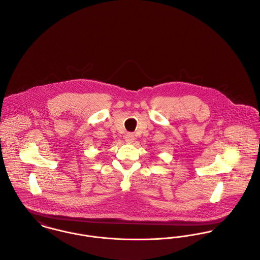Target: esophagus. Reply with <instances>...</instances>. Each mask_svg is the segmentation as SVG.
Here are the masks:
<instances>
[{
	"instance_id": "34e87169",
	"label": "esophagus",
	"mask_w": 260,
	"mask_h": 260,
	"mask_svg": "<svg viewBox=\"0 0 260 260\" xmlns=\"http://www.w3.org/2000/svg\"><path fill=\"white\" fill-rule=\"evenodd\" d=\"M134 139H135V136L134 134L132 133H127L126 136H125V141L128 143V144H131L134 142Z\"/></svg>"
}]
</instances>
